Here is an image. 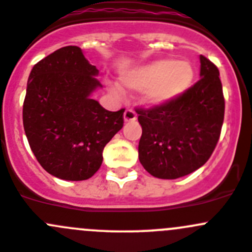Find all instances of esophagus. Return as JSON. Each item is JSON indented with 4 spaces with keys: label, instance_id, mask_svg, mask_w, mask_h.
Wrapping results in <instances>:
<instances>
[{
    "label": "esophagus",
    "instance_id": "obj_1",
    "mask_svg": "<svg viewBox=\"0 0 252 252\" xmlns=\"http://www.w3.org/2000/svg\"><path fill=\"white\" fill-rule=\"evenodd\" d=\"M136 119H137V116H136L135 111H132V110L128 109L124 112V121L125 122H132V121H135Z\"/></svg>",
    "mask_w": 252,
    "mask_h": 252
}]
</instances>
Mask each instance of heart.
<instances>
[{"label":"heart","instance_id":"obj_1","mask_svg":"<svg viewBox=\"0 0 252 252\" xmlns=\"http://www.w3.org/2000/svg\"><path fill=\"white\" fill-rule=\"evenodd\" d=\"M194 80V68L189 62L164 58L150 62L124 71L121 83L125 88L143 93V101L151 106L171 104L186 94ZM110 92L121 96L119 84H111Z\"/></svg>","mask_w":252,"mask_h":252}]
</instances>
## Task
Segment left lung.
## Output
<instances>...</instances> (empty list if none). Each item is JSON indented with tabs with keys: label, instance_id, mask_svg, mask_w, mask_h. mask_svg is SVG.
I'll list each match as a JSON object with an SVG mask.
<instances>
[{
	"label": "left lung",
	"instance_id": "left-lung-1",
	"mask_svg": "<svg viewBox=\"0 0 252 252\" xmlns=\"http://www.w3.org/2000/svg\"><path fill=\"white\" fill-rule=\"evenodd\" d=\"M200 80L171 104L137 110L138 159L159 179L190 174L209 159L219 140L225 101L217 66L200 56Z\"/></svg>",
	"mask_w": 252,
	"mask_h": 252
}]
</instances>
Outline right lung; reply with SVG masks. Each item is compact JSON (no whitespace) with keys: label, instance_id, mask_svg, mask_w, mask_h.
Listing matches in <instances>:
<instances>
[{"label":"right lung","instance_id":"obj_1","mask_svg":"<svg viewBox=\"0 0 252 252\" xmlns=\"http://www.w3.org/2000/svg\"><path fill=\"white\" fill-rule=\"evenodd\" d=\"M83 50L68 45L33 66L23 104L31 150L49 174L85 181L102 163L106 143L124 126L125 109L105 110L92 95L102 88Z\"/></svg>","mask_w":252,"mask_h":252}]
</instances>
